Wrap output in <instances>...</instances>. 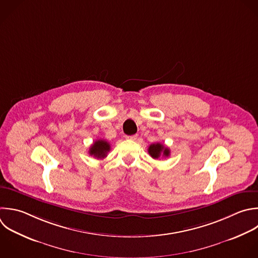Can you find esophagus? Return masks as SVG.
I'll use <instances>...</instances> for the list:
<instances>
[{
	"mask_svg": "<svg viewBox=\"0 0 258 258\" xmlns=\"http://www.w3.org/2000/svg\"><path fill=\"white\" fill-rule=\"evenodd\" d=\"M137 135H131V136H126V139L128 140H136Z\"/></svg>",
	"mask_w": 258,
	"mask_h": 258,
	"instance_id": "34e87169",
	"label": "esophagus"
}]
</instances>
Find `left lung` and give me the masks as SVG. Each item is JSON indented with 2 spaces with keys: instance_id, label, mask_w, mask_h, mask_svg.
<instances>
[{
  "instance_id": "8db88e82",
  "label": "left lung",
  "mask_w": 258,
  "mask_h": 258,
  "mask_svg": "<svg viewBox=\"0 0 258 258\" xmlns=\"http://www.w3.org/2000/svg\"><path fill=\"white\" fill-rule=\"evenodd\" d=\"M148 153L152 158H159L160 155L167 157L170 154V151L167 147L163 146L161 143H153L148 148Z\"/></svg>"
}]
</instances>
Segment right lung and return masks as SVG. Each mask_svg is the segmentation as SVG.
Masks as SVG:
<instances>
[{
  "label": "right lung",
  "instance_id": "obj_1",
  "mask_svg": "<svg viewBox=\"0 0 258 258\" xmlns=\"http://www.w3.org/2000/svg\"><path fill=\"white\" fill-rule=\"evenodd\" d=\"M110 149L111 146L109 142H107L106 140L99 139L95 141L94 144L90 147L89 153L98 159H102L107 156V153L110 151Z\"/></svg>",
  "mask_w": 258,
  "mask_h": 258
}]
</instances>
